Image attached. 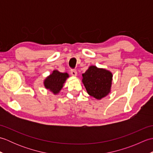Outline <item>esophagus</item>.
I'll return each instance as SVG.
<instances>
[{"label": "esophagus", "instance_id": "obj_1", "mask_svg": "<svg viewBox=\"0 0 153 153\" xmlns=\"http://www.w3.org/2000/svg\"><path fill=\"white\" fill-rule=\"evenodd\" d=\"M70 73H71V76H74V77L77 76V71H76V70H71Z\"/></svg>", "mask_w": 153, "mask_h": 153}]
</instances>
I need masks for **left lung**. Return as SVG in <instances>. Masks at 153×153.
Here are the masks:
<instances>
[{"mask_svg": "<svg viewBox=\"0 0 153 153\" xmlns=\"http://www.w3.org/2000/svg\"><path fill=\"white\" fill-rule=\"evenodd\" d=\"M112 77L113 75L109 70L90 66L82 74V82L89 95L100 100L111 91Z\"/></svg>", "mask_w": 153, "mask_h": 153, "instance_id": "left-lung-1", "label": "left lung"}]
</instances>
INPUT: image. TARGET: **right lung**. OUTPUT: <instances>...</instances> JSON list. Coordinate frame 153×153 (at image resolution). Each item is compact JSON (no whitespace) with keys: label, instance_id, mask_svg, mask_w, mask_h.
<instances>
[{"label":"right lung","instance_id":"add662e5","mask_svg":"<svg viewBox=\"0 0 153 153\" xmlns=\"http://www.w3.org/2000/svg\"><path fill=\"white\" fill-rule=\"evenodd\" d=\"M69 77L68 73H62L57 70L53 71V73L47 76L43 83L45 89H48L54 95H57L62 89L67 78Z\"/></svg>","mask_w":153,"mask_h":153}]
</instances>
